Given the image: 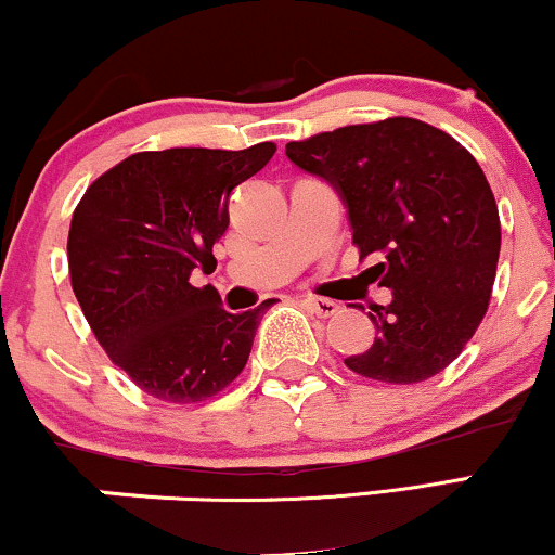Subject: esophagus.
<instances>
[{"mask_svg": "<svg viewBox=\"0 0 555 555\" xmlns=\"http://www.w3.org/2000/svg\"><path fill=\"white\" fill-rule=\"evenodd\" d=\"M305 308L310 310V313H315L318 318H331L339 313V305L334 302V299H326V297H305L302 299Z\"/></svg>", "mask_w": 555, "mask_h": 555, "instance_id": "esophagus-1", "label": "esophagus"}]
</instances>
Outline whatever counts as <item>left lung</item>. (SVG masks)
<instances>
[{
  "instance_id": "left-lung-1",
  "label": "left lung",
  "mask_w": 555,
  "mask_h": 555,
  "mask_svg": "<svg viewBox=\"0 0 555 555\" xmlns=\"http://www.w3.org/2000/svg\"><path fill=\"white\" fill-rule=\"evenodd\" d=\"M347 208L365 273L391 289L375 305L373 347L344 360L384 384H417L460 358L488 310L501 253L495 197L464 145L420 119L391 117L286 143Z\"/></svg>"
}]
</instances>
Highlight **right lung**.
<instances>
[{
    "instance_id": "add662e5",
    "label": "right lung",
    "mask_w": 555,
    "mask_h": 555,
    "mask_svg": "<svg viewBox=\"0 0 555 555\" xmlns=\"http://www.w3.org/2000/svg\"><path fill=\"white\" fill-rule=\"evenodd\" d=\"M273 143L245 151H143L101 175L73 214V292L95 339L151 397L193 404L242 373L260 305L229 313L193 271L216 269L214 242L229 227V195L258 175Z\"/></svg>"
}]
</instances>
